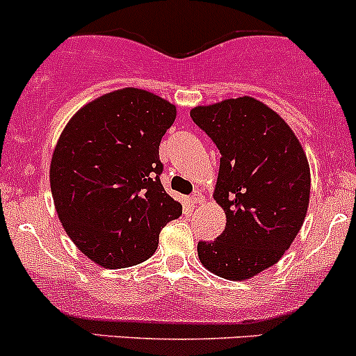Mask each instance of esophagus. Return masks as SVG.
Masks as SVG:
<instances>
[{
    "label": "esophagus",
    "instance_id": "34e87169",
    "mask_svg": "<svg viewBox=\"0 0 356 356\" xmlns=\"http://www.w3.org/2000/svg\"><path fill=\"white\" fill-rule=\"evenodd\" d=\"M201 201H203V195H201L200 191H195L191 196H189V203L195 204V203H201Z\"/></svg>",
    "mask_w": 356,
    "mask_h": 356
}]
</instances>
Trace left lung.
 I'll return each instance as SVG.
<instances>
[{"mask_svg":"<svg viewBox=\"0 0 356 356\" xmlns=\"http://www.w3.org/2000/svg\"><path fill=\"white\" fill-rule=\"evenodd\" d=\"M191 118L220 152L213 198L225 211L215 241H200L211 274L245 281L281 260L303 225L310 167L291 127L258 99L243 96L196 106Z\"/></svg>","mask_w":356,"mask_h":356,"instance_id":"left-lung-1","label":"left lung"}]
</instances>
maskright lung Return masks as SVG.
I'll use <instances>...</instances> for the list:
<instances>
[{
    "mask_svg": "<svg viewBox=\"0 0 356 356\" xmlns=\"http://www.w3.org/2000/svg\"><path fill=\"white\" fill-rule=\"evenodd\" d=\"M175 106L138 88L82 106L60 136L49 167L56 213L95 264L125 268L148 260L182 204L160 182L158 148Z\"/></svg>",
    "mask_w": 356,
    "mask_h": 356,
    "instance_id": "obj_1",
    "label": "right lung"
}]
</instances>
